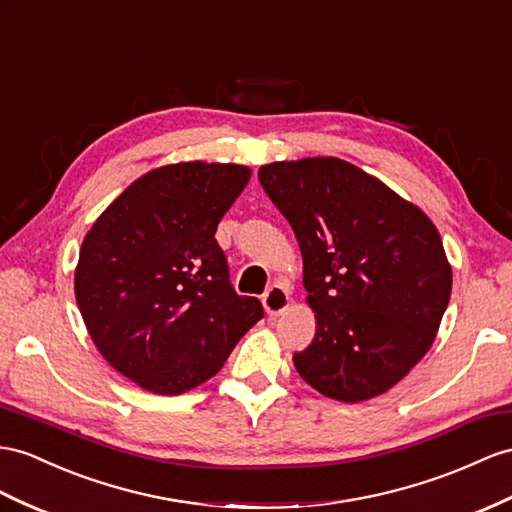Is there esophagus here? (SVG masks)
I'll list each match as a JSON object with an SVG mask.
<instances>
[{
	"label": "esophagus",
	"instance_id": "esophagus-1",
	"mask_svg": "<svg viewBox=\"0 0 512 512\" xmlns=\"http://www.w3.org/2000/svg\"><path fill=\"white\" fill-rule=\"evenodd\" d=\"M261 303H264V309L268 316H281V313L290 307L292 298H290V294H287L285 287L272 285L270 290L264 294V298H261Z\"/></svg>",
	"mask_w": 512,
	"mask_h": 512
}]
</instances>
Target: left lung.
Returning <instances> with one entry per match:
<instances>
[{"instance_id": "1", "label": "left lung", "mask_w": 512, "mask_h": 512, "mask_svg": "<svg viewBox=\"0 0 512 512\" xmlns=\"http://www.w3.org/2000/svg\"><path fill=\"white\" fill-rule=\"evenodd\" d=\"M303 253L316 337L294 355L322 396L361 402L409 374L435 342L452 294L437 227L381 179L339 157L259 168Z\"/></svg>"}]
</instances>
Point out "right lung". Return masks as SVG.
<instances>
[{
    "instance_id": "1",
    "label": "right lung",
    "mask_w": 512,
    "mask_h": 512,
    "mask_svg": "<svg viewBox=\"0 0 512 512\" xmlns=\"http://www.w3.org/2000/svg\"><path fill=\"white\" fill-rule=\"evenodd\" d=\"M251 179L240 164L179 162L149 170L90 227L75 300L116 372L160 396L212 378L264 318L235 294L214 233Z\"/></svg>"
}]
</instances>
